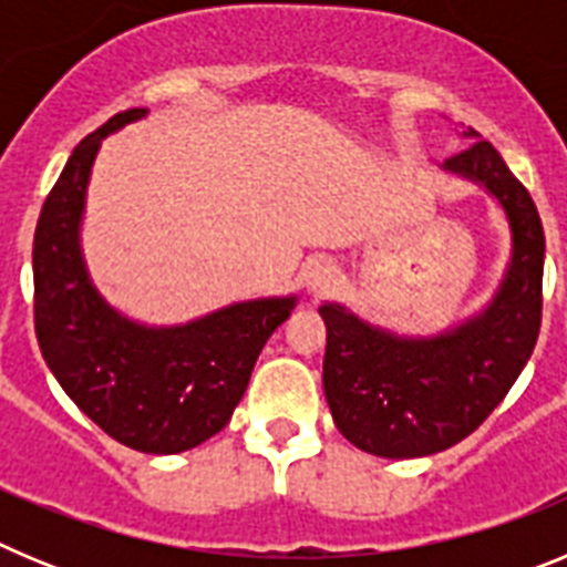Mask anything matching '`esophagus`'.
<instances>
[{"mask_svg": "<svg viewBox=\"0 0 567 567\" xmlns=\"http://www.w3.org/2000/svg\"><path fill=\"white\" fill-rule=\"evenodd\" d=\"M300 275H303V284H307L309 292H323V289H329V284L334 280V267L329 260H312V264L303 267Z\"/></svg>", "mask_w": 567, "mask_h": 567, "instance_id": "34e87169", "label": "esophagus"}]
</instances>
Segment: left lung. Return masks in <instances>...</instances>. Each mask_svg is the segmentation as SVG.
<instances>
[{
    "label": "left lung",
    "instance_id": "left-lung-1",
    "mask_svg": "<svg viewBox=\"0 0 567 567\" xmlns=\"http://www.w3.org/2000/svg\"><path fill=\"white\" fill-rule=\"evenodd\" d=\"M471 147L443 169L488 189L511 227V264L488 307L449 332L405 338L323 303V392L334 425L360 452L409 460L445 452L483 425L537 346L545 233L528 189L503 155L463 130Z\"/></svg>",
    "mask_w": 567,
    "mask_h": 567
}]
</instances>
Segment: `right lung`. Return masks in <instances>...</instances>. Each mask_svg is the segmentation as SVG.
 <instances>
[{"label":"right lung","instance_id":"add662e5","mask_svg":"<svg viewBox=\"0 0 567 567\" xmlns=\"http://www.w3.org/2000/svg\"><path fill=\"white\" fill-rule=\"evenodd\" d=\"M144 115L124 110L82 138L50 189L33 235V320L48 369L102 432L135 452L178 454L229 423L295 295L244 300L184 327L135 323L99 295L79 244L90 169L104 138Z\"/></svg>","mask_w":567,"mask_h":567}]
</instances>
